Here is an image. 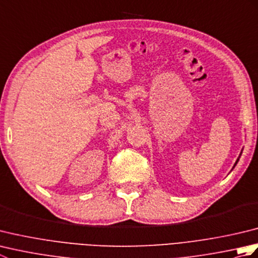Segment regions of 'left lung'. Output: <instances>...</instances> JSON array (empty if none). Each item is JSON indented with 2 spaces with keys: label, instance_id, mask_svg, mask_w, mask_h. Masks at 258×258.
<instances>
[{
  "label": "left lung",
  "instance_id": "8db88e82",
  "mask_svg": "<svg viewBox=\"0 0 258 258\" xmlns=\"http://www.w3.org/2000/svg\"><path fill=\"white\" fill-rule=\"evenodd\" d=\"M240 155H242V152H240V154H239L238 158H237V160H236V162H235V164H234V166H233V168H234L235 166H236V164H237V163H238V161H239V157H240Z\"/></svg>",
  "mask_w": 258,
  "mask_h": 258
}]
</instances>
